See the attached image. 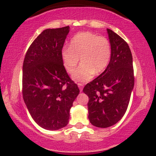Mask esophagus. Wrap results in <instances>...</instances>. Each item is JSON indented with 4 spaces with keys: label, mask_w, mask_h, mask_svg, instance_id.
I'll return each instance as SVG.
<instances>
[{
    "label": "esophagus",
    "mask_w": 156,
    "mask_h": 156,
    "mask_svg": "<svg viewBox=\"0 0 156 156\" xmlns=\"http://www.w3.org/2000/svg\"><path fill=\"white\" fill-rule=\"evenodd\" d=\"M78 87H79V88H80V91H82L84 84L83 83H78Z\"/></svg>",
    "instance_id": "obj_1"
}]
</instances>
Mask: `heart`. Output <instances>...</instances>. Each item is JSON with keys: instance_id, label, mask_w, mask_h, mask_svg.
<instances>
[{"instance_id": "b5f03b06", "label": "heart", "mask_w": 156, "mask_h": 156, "mask_svg": "<svg viewBox=\"0 0 156 156\" xmlns=\"http://www.w3.org/2000/svg\"><path fill=\"white\" fill-rule=\"evenodd\" d=\"M111 57L112 45L109 39L90 31L76 34L70 39V47L64 46L61 50L62 64L68 73H73L80 58L82 63L73 74V78L79 82L88 81L95 73L104 72Z\"/></svg>"}]
</instances>
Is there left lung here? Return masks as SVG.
I'll return each instance as SVG.
<instances>
[{"label": "left lung", "mask_w": 156, "mask_h": 156, "mask_svg": "<svg viewBox=\"0 0 156 156\" xmlns=\"http://www.w3.org/2000/svg\"><path fill=\"white\" fill-rule=\"evenodd\" d=\"M112 45L109 66L85 86L88 96V119L93 125L106 128L115 125L127 111L135 83L133 56L127 42L107 29Z\"/></svg>", "instance_id": "8db88e82"}]
</instances>
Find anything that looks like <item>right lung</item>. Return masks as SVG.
Returning a JSON list of instances; mask_svg holds the SVG:
<instances>
[{
	"label": "right lung",
	"instance_id": "1",
	"mask_svg": "<svg viewBox=\"0 0 156 156\" xmlns=\"http://www.w3.org/2000/svg\"><path fill=\"white\" fill-rule=\"evenodd\" d=\"M69 28L43 31L29 47L23 63V101L37 125L49 130L68 125L70 109L80 92L61 58Z\"/></svg>",
	"mask_w": 156,
	"mask_h": 156
}]
</instances>
